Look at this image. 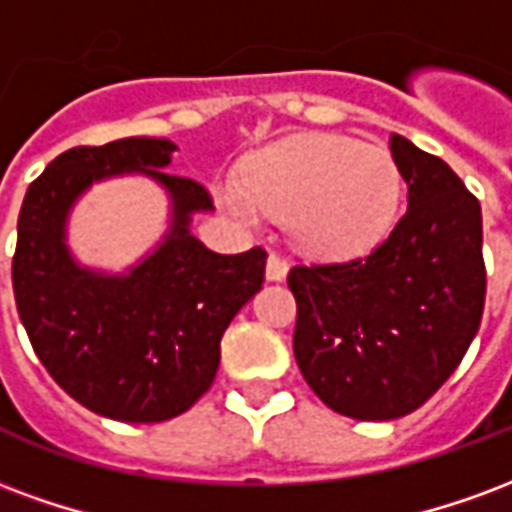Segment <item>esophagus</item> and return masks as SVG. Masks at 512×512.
<instances>
[{
    "label": "esophagus",
    "mask_w": 512,
    "mask_h": 512,
    "mask_svg": "<svg viewBox=\"0 0 512 512\" xmlns=\"http://www.w3.org/2000/svg\"><path fill=\"white\" fill-rule=\"evenodd\" d=\"M290 266L282 260L279 255H268V263H266V277L271 279V282H282V279L288 277Z\"/></svg>",
    "instance_id": "esophagus-1"
}]
</instances>
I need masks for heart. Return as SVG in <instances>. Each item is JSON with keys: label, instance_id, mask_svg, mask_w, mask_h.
Here are the masks:
<instances>
[{"label": "heart", "instance_id": "heart-1", "mask_svg": "<svg viewBox=\"0 0 512 512\" xmlns=\"http://www.w3.org/2000/svg\"><path fill=\"white\" fill-rule=\"evenodd\" d=\"M219 202L246 224L285 219L290 241L318 260L367 255L395 227L403 175L386 147L337 134H304L249 158Z\"/></svg>", "mask_w": 512, "mask_h": 512}]
</instances>
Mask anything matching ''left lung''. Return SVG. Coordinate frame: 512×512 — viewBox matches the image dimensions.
Wrapping results in <instances>:
<instances>
[{
  "label": "left lung",
  "instance_id": "8db88e82",
  "mask_svg": "<svg viewBox=\"0 0 512 512\" xmlns=\"http://www.w3.org/2000/svg\"><path fill=\"white\" fill-rule=\"evenodd\" d=\"M408 211L384 244L348 263L290 268L293 354L343 417L411 414L461 365L485 304L480 202L441 158L392 134Z\"/></svg>",
  "mask_w": 512,
  "mask_h": 512
}]
</instances>
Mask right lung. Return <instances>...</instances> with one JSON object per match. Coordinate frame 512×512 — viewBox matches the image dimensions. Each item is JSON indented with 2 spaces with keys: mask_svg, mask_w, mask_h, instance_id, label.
I'll return each instance as SVG.
<instances>
[{
  "mask_svg": "<svg viewBox=\"0 0 512 512\" xmlns=\"http://www.w3.org/2000/svg\"><path fill=\"white\" fill-rule=\"evenodd\" d=\"M175 150L150 136L71 147L32 180L18 213L13 293L29 343L73 400L120 422L189 411L216 378L224 329L266 277V249L219 255L191 235V216L213 200L197 180L164 172ZM128 171L168 189V235L128 275L79 267L64 244L72 202Z\"/></svg>",
  "mask_w": 512,
  "mask_h": 512,
  "instance_id": "right-lung-1",
  "label": "right lung"
}]
</instances>
